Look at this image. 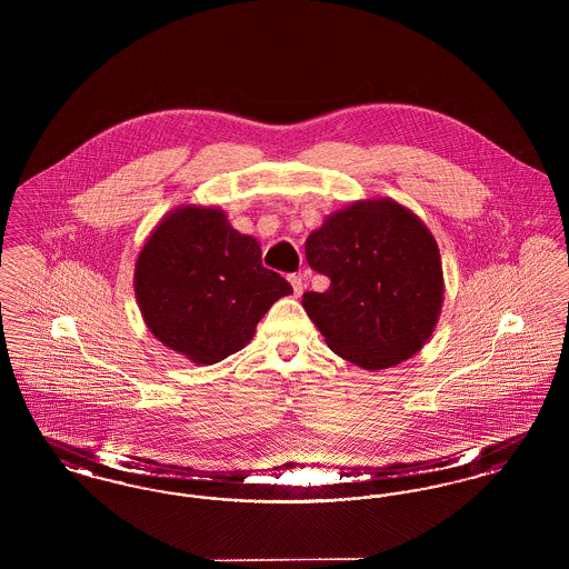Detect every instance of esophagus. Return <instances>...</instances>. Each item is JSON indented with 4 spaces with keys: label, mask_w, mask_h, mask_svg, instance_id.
<instances>
[{
    "label": "esophagus",
    "mask_w": 569,
    "mask_h": 569,
    "mask_svg": "<svg viewBox=\"0 0 569 569\" xmlns=\"http://www.w3.org/2000/svg\"><path fill=\"white\" fill-rule=\"evenodd\" d=\"M288 279H290V283H292L295 297H300V295H302V290H305V286H302V277H300V274H290Z\"/></svg>",
    "instance_id": "34e87169"
}]
</instances>
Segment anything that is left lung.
<instances>
[{"label": "left lung", "mask_w": 569, "mask_h": 569, "mask_svg": "<svg viewBox=\"0 0 569 569\" xmlns=\"http://www.w3.org/2000/svg\"><path fill=\"white\" fill-rule=\"evenodd\" d=\"M330 279L302 307L326 346L367 371L390 369L431 339L443 305L441 256L427 223L392 198L356 200L307 237Z\"/></svg>", "instance_id": "1"}]
</instances>
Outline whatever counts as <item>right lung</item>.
Segmentation results:
<instances>
[{"instance_id": "1", "label": "right lung", "mask_w": 569, "mask_h": 569, "mask_svg": "<svg viewBox=\"0 0 569 569\" xmlns=\"http://www.w3.org/2000/svg\"><path fill=\"white\" fill-rule=\"evenodd\" d=\"M134 295L151 335L204 367L243 350L292 286L262 267L258 239L234 230L223 209L181 204L142 244Z\"/></svg>"}]
</instances>
